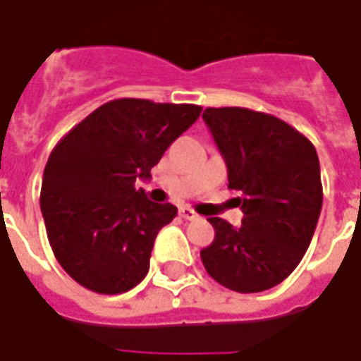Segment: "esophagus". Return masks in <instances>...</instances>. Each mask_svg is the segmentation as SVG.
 I'll return each instance as SVG.
<instances>
[{
  "label": "esophagus",
  "mask_w": 361,
  "mask_h": 361,
  "mask_svg": "<svg viewBox=\"0 0 361 361\" xmlns=\"http://www.w3.org/2000/svg\"><path fill=\"white\" fill-rule=\"evenodd\" d=\"M180 216L185 220H195L197 212L193 209H189V207H180Z\"/></svg>",
  "instance_id": "34e87169"
}]
</instances>
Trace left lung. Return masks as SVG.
Masks as SVG:
<instances>
[{
	"label": "left lung",
	"instance_id": "1",
	"mask_svg": "<svg viewBox=\"0 0 361 361\" xmlns=\"http://www.w3.org/2000/svg\"><path fill=\"white\" fill-rule=\"evenodd\" d=\"M203 119L240 191L242 226L212 216L214 242L201 250L204 269L222 286L253 294L290 276L317 226L323 185L317 150L271 114L207 108Z\"/></svg>",
	"mask_w": 361,
	"mask_h": 361
}]
</instances>
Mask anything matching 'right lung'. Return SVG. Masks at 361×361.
<instances>
[{
    "mask_svg": "<svg viewBox=\"0 0 361 361\" xmlns=\"http://www.w3.org/2000/svg\"><path fill=\"white\" fill-rule=\"evenodd\" d=\"M195 104L119 98L102 104L51 150L40 209L63 271L96 294H121L149 272L160 228L178 209L152 203L135 181L193 126Z\"/></svg>",
    "mask_w": 361,
    "mask_h": 361,
    "instance_id": "1",
    "label": "right lung"
}]
</instances>
